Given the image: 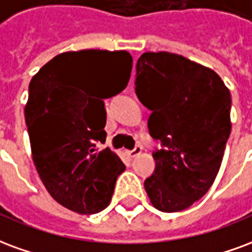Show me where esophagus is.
<instances>
[{
	"instance_id": "34e87169",
	"label": "esophagus",
	"mask_w": 252,
	"mask_h": 252,
	"mask_svg": "<svg viewBox=\"0 0 252 252\" xmlns=\"http://www.w3.org/2000/svg\"><path fill=\"white\" fill-rule=\"evenodd\" d=\"M141 153H142V148H141V146H135L133 150H128L127 156L130 158H134V157H137V156H139Z\"/></svg>"
}]
</instances>
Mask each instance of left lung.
<instances>
[{
	"instance_id": "obj_1",
	"label": "left lung",
	"mask_w": 252,
	"mask_h": 252,
	"mask_svg": "<svg viewBox=\"0 0 252 252\" xmlns=\"http://www.w3.org/2000/svg\"><path fill=\"white\" fill-rule=\"evenodd\" d=\"M135 93L152 110L149 130L165 149L145 180L154 208L180 212L214 184L231 133V94L214 69L170 52H145Z\"/></svg>"
}]
</instances>
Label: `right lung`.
I'll return each instance as SVG.
<instances>
[{
    "label": "right lung",
    "instance_id": "add662e5",
    "mask_svg": "<svg viewBox=\"0 0 252 252\" xmlns=\"http://www.w3.org/2000/svg\"><path fill=\"white\" fill-rule=\"evenodd\" d=\"M133 68L127 51L59 53L29 83L25 122L33 164L60 205L80 215L103 211L126 166L106 139L103 99L126 88Z\"/></svg>",
    "mask_w": 252,
    "mask_h": 252
}]
</instances>
